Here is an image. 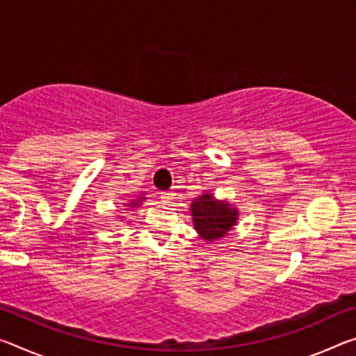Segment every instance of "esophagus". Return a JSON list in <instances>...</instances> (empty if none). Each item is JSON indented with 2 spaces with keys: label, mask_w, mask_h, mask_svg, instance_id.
Instances as JSON below:
<instances>
[{
  "label": "esophagus",
  "mask_w": 356,
  "mask_h": 356,
  "mask_svg": "<svg viewBox=\"0 0 356 356\" xmlns=\"http://www.w3.org/2000/svg\"><path fill=\"white\" fill-rule=\"evenodd\" d=\"M160 200L163 204H171L174 200V193L172 191H163L160 193Z\"/></svg>",
  "instance_id": "esophagus-1"
}]
</instances>
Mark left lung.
I'll use <instances>...</instances> for the list:
<instances>
[{
  "instance_id": "left-lung-1",
  "label": "left lung",
  "mask_w": 356,
  "mask_h": 356,
  "mask_svg": "<svg viewBox=\"0 0 356 356\" xmlns=\"http://www.w3.org/2000/svg\"><path fill=\"white\" fill-rule=\"evenodd\" d=\"M193 227L206 243L225 238L238 222V209L226 200H216L212 191H202L190 204Z\"/></svg>"
}]
</instances>
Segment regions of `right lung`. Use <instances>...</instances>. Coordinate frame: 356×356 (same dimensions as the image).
<instances>
[{"label": "right lung", "instance_id": "right-lung-1", "mask_svg": "<svg viewBox=\"0 0 356 356\" xmlns=\"http://www.w3.org/2000/svg\"><path fill=\"white\" fill-rule=\"evenodd\" d=\"M144 201H146V196L141 195V196H138L136 200H130V202H125L124 207H127V209H136V207H140ZM127 209H125V210H127Z\"/></svg>", "mask_w": 356, "mask_h": 356}]
</instances>
